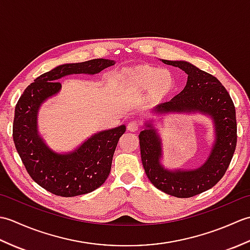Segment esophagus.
I'll list each match as a JSON object with an SVG mask.
<instances>
[{
	"label": "esophagus",
	"instance_id": "1",
	"mask_svg": "<svg viewBox=\"0 0 250 250\" xmlns=\"http://www.w3.org/2000/svg\"><path fill=\"white\" fill-rule=\"evenodd\" d=\"M126 128H128V130L131 131V132H135V131H137V130L140 129V125L137 124V122H135V121H131L130 124L128 125V126H126Z\"/></svg>",
	"mask_w": 250,
	"mask_h": 250
}]
</instances>
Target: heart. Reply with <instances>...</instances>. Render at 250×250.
Listing matches in <instances>:
<instances>
[{"instance_id":"heart-1","label":"heart","mask_w":250,"mask_h":250,"mask_svg":"<svg viewBox=\"0 0 250 250\" xmlns=\"http://www.w3.org/2000/svg\"><path fill=\"white\" fill-rule=\"evenodd\" d=\"M121 86L134 93L147 91L146 99L151 104L167 100L175 88L174 76L160 67L140 64L132 68H125L117 76Z\"/></svg>"}]
</instances>
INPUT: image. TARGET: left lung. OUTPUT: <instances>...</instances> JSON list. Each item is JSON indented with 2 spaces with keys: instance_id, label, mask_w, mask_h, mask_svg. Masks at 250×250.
Masks as SVG:
<instances>
[{
  "instance_id": "1",
  "label": "left lung",
  "mask_w": 250,
  "mask_h": 250,
  "mask_svg": "<svg viewBox=\"0 0 250 250\" xmlns=\"http://www.w3.org/2000/svg\"><path fill=\"white\" fill-rule=\"evenodd\" d=\"M162 62L182 68L188 81L176 97L157 106V113L200 111L209 115L214 120L216 141L208 159L199 168L167 171L160 164V137L151 125H146L139 135L142 162L156 188L176 198H191L213 188L230 166L237 141L235 107L229 92L215 76L186 61Z\"/></svg>"
}]
</instances>
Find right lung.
Masks as SVG:
<instances>
[{
	"mask_svg": "<svg viewBox=\"0 0 250 250\" xmlns=\"http://www.w3.org/2000/svg\"><path fill=\"white\" fill-rule=\"evenodd\" d=\"M113 60L93 59L57 66L42 74L21 94L15 107L13 139L31 178L56 195L70 196L91 192L101 187L110 173L111 161L125 125L102 131L90 137L75 151L59 155L45 145L37 134V111L41 104L59 92L58 82L70 74H97L114 65Z\"/></svg>",
	"mask_w": 250,
	"mask_h": 250,
	"instance_id": "obj_1",
	"label": "right lung"
}]
</instances>
